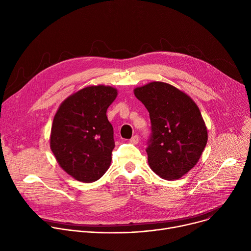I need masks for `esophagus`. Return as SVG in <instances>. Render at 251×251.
<instances>
[{
  "label": "esophagus",
  "mask_w": 251,
  "mask_h": 251,
  "mask_svg": "<svg viewBox=\"0 0 251 251\" xmlns=\"http://www.w3.org/2000/svg\"><path fill=\"white\" fill-rule=\"evenodd\" d=\"M130 142L132 143V144H138V142H139V136H138V135L133 136V137L130 139Z\"/></svg>",
  "instance_id": "34e87169"
}]
</instances>
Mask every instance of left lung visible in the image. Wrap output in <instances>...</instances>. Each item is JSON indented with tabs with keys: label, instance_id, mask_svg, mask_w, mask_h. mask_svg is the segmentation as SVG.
Instances as JSON below:
<instances>
[{
	"label": "left lung",
	"instance_id": "8db88e82",
	"mask_svg": "<svg viewBox=\"0 0 251 251\" xmlns=\"http://www.w3.org/2000/svg\"><path fill=\"white\" fill-rule=\"evenodd\" d=\"M151 120L148 163L165 180H177L198 163L207 142V130L194 100L165 82L134 89Z\"/></svg>",
	"mask_w": 251,
	"mask_h": 251
}]
</instances>
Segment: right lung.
<instances>
[{"instance_id": "obj_1", "label": "right lung", "mask_w": 251, "mask_h": 251, "mask_svg": "<svg viewBox=\"0 0 251 251\" xmlns=\"http://www.w3.org/2000/svg\"><path fill=\"white\" fill-rule=\"evenodd\" d=\"M116 96L111 86H88L67 97L54 115L50 149L77 181L95 182L110 166L115 142L106 111Z\"/></svg>"}]
</instances>
